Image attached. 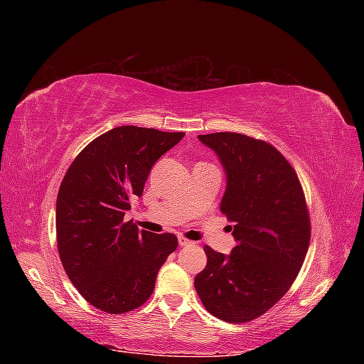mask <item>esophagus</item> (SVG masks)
<instances>
[{
    "label": "esophagus",
    "mask_w": 364,
    "mask_h": 364,
    "mask_svg": "<svg viewBox=\"0 0 364 364\" xmlns=\"http://www.w3.org/2000/svg\"><path fill=\"white\" fill-rule=\"evenodd\" d=\"M178 244H180L181 247H186V245L191 244V241L186 237H183V236H178Z\"/></svg>",
    "instance_id": "34e87169"
}]
</instances>
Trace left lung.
<instances>
[{
  "instance_id": "obj_1",
  "label": "left lung",
  "mask_w": 364,
  "mask_h": 364,
  "mask_svg": "<svg viewBox=\"0 0 364 364\" xmlns=\"http://www.w3.org/2000/svg\"><path fill=\"white\" fill-rule=\"evenodd\" d=\"M227 173L220 211L236 245L223 255L205 245L206 267L194 286L205 308L231 323L269 311L296 280L311 237L299 176L274 145L239 133L198 136Z\"/></svg>"
}]
</instances>
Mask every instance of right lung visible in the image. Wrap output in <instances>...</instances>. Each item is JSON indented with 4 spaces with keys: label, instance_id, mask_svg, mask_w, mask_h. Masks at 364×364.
Instances as JSON below:
<instances>
[{
    "label": "right lung",
    "instance_id": "obj_1",
    "mask_svg": "<svg viewBox=\"0 0 364 364\" xmlns=\"http://www.w3.org/2000/svg\"><path fill=\"white\" fill-rule=\"evenodd\" d=\"M184 137L154 128L117 127L94 139L68 167L56 200L58 250L90 305L123 314L144 305L178 239L125 222L150 170Z\"/></svg>",
    "mask_w": 364,
    "mask_h": 364
}]
</instances>
